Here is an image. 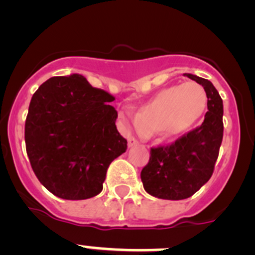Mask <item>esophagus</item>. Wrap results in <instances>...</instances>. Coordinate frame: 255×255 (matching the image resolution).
Wrapping results in <instances>:
<instances>
[{
	"label": "esophagus",
	"mask_w": 255,
	"mask_h": 255,
	"mask_svg": "<svg viewBox=\"0 0 255 255\" xmlns=\"http://www.w3.org/2000/svg\"><path fill=\"white\" fill-rule=\"evenodd\" d=\"M128 147H132V146H136L137 145V140H136L135 137H132V136H130V137L128 138Z\"/></svg>",
	"instance_id": "34e87169"
}]
</instances>
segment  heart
Masks as SVG:
<instances>
[{"mask_svg": "<svg viewBox=\"0 0 255 255\" xmlns=\"http://www.w3.org/2000/svg\"><path fill=\"white\" fill-rule=\"evenodd\" d=\"M207 95L200 84L193 82L173 85L158 92L146 103L130 122L122 114L124 124L132 125L142 135L157 133L162 138L171 140L187 132L205 113Z\"/></svg>", "mask_w": 255, "mask_h": 255, "instance_id": "b5f03b06", "label": "heart"}]
</instances>
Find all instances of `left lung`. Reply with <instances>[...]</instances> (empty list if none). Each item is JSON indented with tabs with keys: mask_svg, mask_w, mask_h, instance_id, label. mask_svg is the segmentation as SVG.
<instances>
[{
	"mask_svg": "<svg viewBox=\"0 0 255 255\" xmlns=\"http://www.w3.org/2000/svg\"><path fill=\"white\" fill-rule=\"evenodd\" d=\"M185 75L203 87L208 112L201 127L171 145L151 148L141 181L148 195L161 200H185L207 183L223 138V102L219 93L210 80L190 73Z\"/></svg>",
	"mask_w": 255,
	"mask_h": 255,
	"instance_id": "left-lung-1",
	"label": "left lung"
}]
</instances>
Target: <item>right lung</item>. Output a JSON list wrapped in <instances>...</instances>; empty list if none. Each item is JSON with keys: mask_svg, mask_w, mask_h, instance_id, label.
<instances>
[{"mask_svg": "<svg viewBox=\"0 0 255 255\" xmlns=\"http://www.w3.org/2000/svg\"><path fill=\"white\" fill-rule=\"evenodd\" d=\"M115 98L83 75L53 77L31 99L24 125L33 172L63 200H87L103 190L108 167L128 141L118 131Z\"/></svg>", "mask_w": 255, "mask_h": 255, "instance_id": "add662e5", "label": "right lung"}]
</instances>
